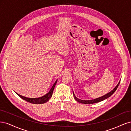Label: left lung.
<instances>
[{
  "mask_svg": "<svg viewBox=\"0 0 131 131\" xmlns=\"http://www.w3.org/2000/svg\"><path fill=\"white\" fill-rule=\"evenodd\" d=\"M120 81H119V82L118 83V84L116 85V86L115 88L112 91H111L110 92H109L108 93L106 94L105 95H104V96H102L101 97H99V98H96V99H94V100H89V101H85V100H80V99L78 98L77 97H76V96H75V94L74 93V92L73 91V95H74V97L75 98V100H76L77 102L80 103H82V104H93V103H98V102H100L101 101H103L104 100H105V99H107L108 98H109V97H110L115 92V91L116 90L117 88H118V85H119L120 84Z\"/></svg>",
  "mask_w": 131,
  "mask_h": 131,
  "instance_id": "left-lung-1",
  "label": "left lung"
}]
</instances>
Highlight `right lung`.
Returning a JSON list of instances; mask_svg holds the SVG:
<instances>
[{
	"instance_id": "add662e5",
	"label": "right lung",
	"mask_w": 131,
	"mask_h": 131,
	"mask_svg": "<svg viewBox=\"0 0 131 131\" xmlns=\"http://www.w3.org/2000/svg\"><path fill=\"white\" fill-rule=\"evenodd\" d=\"M57 80H56L55 81L54 84H53V85L52 86V88L51 89V90H50L49 92L47 93V94H46L44 96H43L42 97H39V98H27L24 96H22L21 95L18 94L16 92L18 96L21 97L22 99H23V100H25L28 102L30 103H33V104H43V103H45L46 102L48 101L50 98L51 97L52 95V93H53V91L54 90V88L55 87V85H56V83H57Z\"/></svg>"
}]
</instances>
